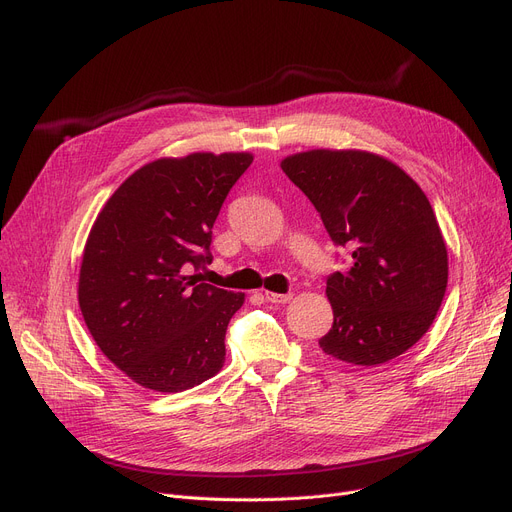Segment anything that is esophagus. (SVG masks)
I'll list each match as a JSON object with an SVG mask.
<instances>
[{"label":"esophagus","mask_w":512,"mask_h":512,"mask_svg":"<svg viewBox=\"0 0 512 512\" xmlns=\"http://www.w3.org/2000/svg\"><path fill=\"white\" fill-rule=\"evenodd\" d=\"M265 299L270 301V303H278V305H282V303H288V301L292 299V294H290V292H286V294H278V292L265 290Z\"/></svg>","instance_id":"obj_1"}]
</instances>
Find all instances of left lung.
I'll list each match as a JSON object with an SVG mask.
<instances>
[{
	"instance_id": "obj_1",
	"label": "left lung",
	"mask_w": 512,
	"mask_h": 512,
	"mask_svg": "<svg viewBox=\"0 0 512 512\" xmlns=\"http://www.w3.org/2000/svg\"><path fill=\"white\" fill-rule=\"evenodd\" d=\"M284 174L319 211L351 267L328 276L332 330L326 355L380 365L402 355L434 324L448 284V253L419 184L367 151L313 149L282 159Z\"/></svg>"
}]
</instances>
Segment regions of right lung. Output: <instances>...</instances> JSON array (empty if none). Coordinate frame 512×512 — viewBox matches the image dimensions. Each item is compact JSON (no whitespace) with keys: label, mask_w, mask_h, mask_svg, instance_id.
Wrapping results in <instances>:
<instances>
[{"label":"right lung","mask_w":512,"mask_h":512,"mask_svg":"<svg viewBox=\"0 0 512 512\" xmlns=\"http://www.w3.org/2000/svg\"><path fill=\"white\" fill-rule=\"evenodd\" d=\"M251 153L164 157L128 176L87 238L78 305L101 353L132 382L182 392L226 361L245 294L186 276L211 263V228Z\"/></svg>","instance_id":"right-lung-1"}]
</instances>
